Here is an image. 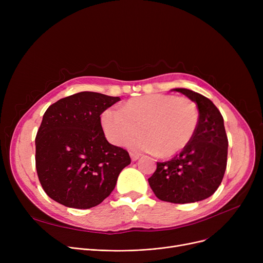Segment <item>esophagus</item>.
<instances>
[{"label":"esophagus","instance_id":"1","mask_svg":"<svg viewBox=\"0 0 263 263\" xmlns=\"http://www.w3.org/2000/svg\"><path fill=\"white\" fill-rule=\"evenodd\" d=\"M130 157H131V160H132V161H136L137 159L140 158V155L134 154V153H130Z\"/></svg>","mask_w":263,"mask_h":263}]
</instances>
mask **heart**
<instances>
[{"instance_id":"b5f03b06","label":"heart","mask_w":263,"mask_h":263,"mask_svg":"<svg viewBox=\"0 0 263 263\" xmlns=\"http://www.w3.org/2000/svg\"><path fill=\"white\" fill-rule=\"evenodd\" d=\"M196 104L186 97L147 95L130 99L118 110L107 108L101 114L106 139L116 146L131 142L132 148L158 157L177 155L192 141L198 127Z\"/></svg>"}]
</instances>
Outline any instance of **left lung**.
Returning <instances> with one entry per match:
<instances>
[{
    "instance_id": "obj_1",
    "label": "left lung",
    "mask_w": 263,
    "mask_h": 263,
    "mask_svg": "<svg viewBox=\"0 0 263 263\" xmlns=\"http://www.w3.org/2000/svg\"><path fill=\"white\" fill-rule=\"evenodd\" d=\"M198 107V127L187 146L171 161L158 162L148 179L156 196L173 203L195 202L210 197L222 182L227 166L228 139L218 108L204 96L176 88Z\"/></svg>"
}]
</instances>
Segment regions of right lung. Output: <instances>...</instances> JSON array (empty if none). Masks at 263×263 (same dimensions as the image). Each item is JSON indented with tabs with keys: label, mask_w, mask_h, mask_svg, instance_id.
<instances>
[{
	"label": "right lung",
	"mask_w": 263,
	"mask_h": 263,
	"mask_svg": "<svg viewBox=\"0 0 263 263\" xmlns=\"http://www.w3.org/2000/svg\"><path fill=\"white\" fill-rule=\"evenodd\" d=\"M119 97L82 91L51 104L37 131L35 163L47 195L69 208L89 209L114 190L129 153L109 144L100 115Z\"/></svg>",
	"instance_id": "obj_1"
}]
</instances>
